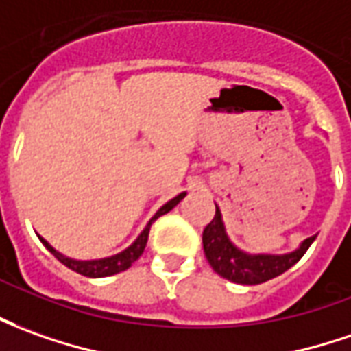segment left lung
<instances>
[{
    "label": "left lung",
    "mask_w": 351,
    "mask_h": 351,
    "mask_svg": "<svg viewBox=\"0 0 351 351\" xmlns=\"http://www.w3.org/2000/svg\"><path fill=\"white\" fill-rule=\"evenodd\" d=\"M315 235L306 239L296 250L287 254H248L237 248L227 237L221 212L216 206V216L202 231V246L208 263L223 279L239 285H260L291 269L306 254Z\"/></svg>",
    "instance_id": "8db88e82"
}]
</instances>
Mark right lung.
<instances>
[{"mask_svg":"<svg viewBox=\"0 0 351 351\" xmlns=\"http://www.w3.org/2000/svg\"><path fill=\"white\" fill-rule=\"evenodd\" d=\"M187 193H181V195H178V197H173L171 200H168L164 206L154 214V216L151 217V221L147 223V227H145L143 231H141V235L137 237L134 241V245L128 246L125 250H122L120 254H114V256H110V258H101V260H74V258H69V256H62V254L59 252V250H55L53 246L43 239V237H40V241L43 243V246L49 250L57 260H59L60 263H64L69 269H72V271L80 273V275H84V277H108V275H116V273L120 271H125L128 267H132V263L135 262V260H139V256L143 254L145 246H147V241H149V229H151V223L156 219V217H160L162 214H168L171 208L178 206L181 200H183V197H185Z\"/></svg>","mask_w":351,"mask_h":351,"instance_id":"1","label":"right lung"}]
</instances>
